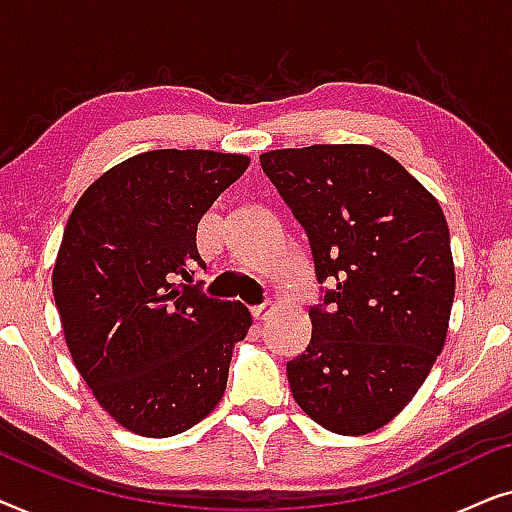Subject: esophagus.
I'll return each instance as SVG.
<instances>
[{
	"mask_svg": "<svg viewBox=\"0 0 512 512\" xmlns=\"http://www.w3.org/2000/svg\"><path fill=\"white\" fill-rule=\"evenodd\" d=\"M270 310H272V305H270V303L256 305V307H251V317H254L256 321H265V319H268Z\"/></svg>",
	"mask_w": 512,
	"mask_h": 512,
	"instance_id": "esophagus-1",
	"label": "esophagus"
}]
</instances>
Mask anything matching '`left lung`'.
Returning <instances> with one entry per match:
<instances>
[{
  "label": "left lung",
  "instance_id": "1",
  "mask_svg": "<svg viewBox=\"0 0 512 512\" xmlns=\"http://www.w3.org/2000/svg\"><path fill=\"white\" fill-rule=\"evenodd\" d=\"M261 167L303 226L321 284L310 345L286 363L293 398L333 433L380 429L443 352L454 300L443 209L368 144L277 149Z\"/></svg>",
  "mask_w": 512,
  "mask_h": 512
}]
</instances>
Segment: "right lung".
I'll use <instances>...</instances> for the list:
<instances>
[{
    "instance_id": "right-lung-1",
    "label": "right lung",
    "mask_w": 512,
    "mask_h": 512,
    "mask_svg": "<svg viewBox=\"0 0 512 512\" xmlns=\"http://www.w3.org/2000/svg\"><path fill=\"white\" fill-rule=\"evenodd\" d=\"M249 167L240 153L158 149L111 167L76 202L53 268L74 366L132 433L167 438L223 398L251 314L191 284L202 214Z\"/></svg>"
}]
</instances>
